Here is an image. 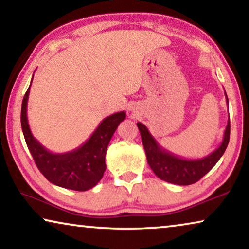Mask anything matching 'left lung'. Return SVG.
Segmentation results:
<instances>
[{"label": "left lung", "instance_id": "obj_1", "mask_svg": "<svg viewBox=\"0 0 249 249\" xmlns=\"http://www.w3.org/2000/svg\"><path fill=\"white\" fill-rule=\"evenodd\" d=\"M226 102H227L228 105L227 95H226ZM137 127L140 129L147 163L152 171L161 180L179 185L196 183L203 176H206L216 165V163L219 161L222 154L225 153L229 143V136H231V122H229L228 117V123L226 126L220 145L213 153H210L205 158L189 160V159L178 157V155L162 147L157 142V140L152 136L151 133L148 132L147 127L144 124L139 122Z\"/></svg>", "mask_w": 249, "mask_h": 249}]
</instances>
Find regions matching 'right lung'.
<instances>
[{
  "label": "right lung",
  "mask_w": 249,
  "mask_h": 249,
  "mask_svg": "<svg viewBox=\"0 0 249 249\" xmlns=\"http://www.w3.org/2000/svg\"><path fill=\"white\" fill-rule=\"evenodd\" d=\"M30 86L22 101L21 126L25 143L40 172L51 183L70 190L86 191L95 187L105 172L107 146L118 125L125 120V112L104 118L90 137L79 147L66 153H53L35 139L30 129L27 116Z\"/></svg>",
  "instance_id": "1"
}]
</instances>
